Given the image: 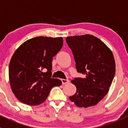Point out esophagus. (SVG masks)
Wrapping results in <instances>:
<instances>
[{
  "instance_id": "1",
  "label": "esophagus",
  "mask_w": 128,
  "mask_h": 128,
  "mask_svg": "<svg viewBox=\"0 0 128 128\" xmlns=\"http://www.w3.org/2000/svg\"><path fill=\"white\" fill-rule=\"evenodd\" d=\"M61 81H62V85L66 84L67 83L69 82V80H67V79H62Z\"/></svg>"
}]
</instances>
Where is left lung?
Returning <instances> with one entry per match:
<instances>
[{"label":"left lung","mask_w":128,"mask_h":128,"mask_svg":"<svg viewBox=\"0 0 128 128\" xmlns=\"http://www.w3.org/2000/svg\"><path fill=\"white\" fill-rule=\"evenodd\" d=\"M77 71L85 75L71 80L76 92L69 98L78 107L97 104L106 95L116 73L112 52L103 41L90 34L67 37Z\"/></svg>","instance_id":"left-lung-1"}]
</instances>
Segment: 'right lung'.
Wrapping results in <instances>:
<instances>
[{
	"mask_svg": "<svg viewBox=\"0 0 128 128\" xmlns=\"http://www.w3.org/2000/svg\"><path fill=\"white\" fill-rule=\"evenodd\" d=\"M63 45L62 37L40 36L25 41L16 49L10 63L11 89L22 103L35 106L43 103L52 88L62 85L52 78L53 57Z\"/></svg>",
	"mask_w": 128,
	"mask_h": 128,
	"instance_id": "1",
	"label": "right lung"
}]
</instances>
